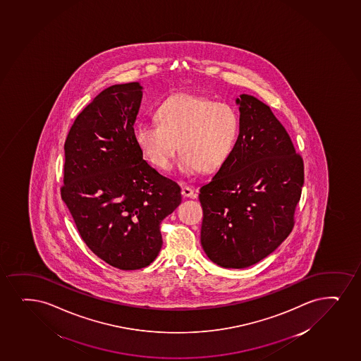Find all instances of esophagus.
<instances>
[{
    "instance_id": "obj_1",
    "label": "esophagus",
    "mask_w": 361,
    "mask_h": 361,
    "mask_svg": "<svg viewBox=\"0 0 361 361\" xmlns=\"http://www.w3.org/2000/svg\"><path fill=\"white\" fill-rule=\"evenodd\" d=\"M181 195L186 198H193L195 197V190L187 185H181Z\"/></svg>"
}]
</instances>
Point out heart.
<instances>
[{
  "label": "heart",
  "instance_id": "b5f03b06",
  "mask_svg": "<svg viewBox=\"0 0 361 361\" xmlns=\"http://www.w3.org/2000/svg\"><path fill=\"white\" fill-rule=\"evenodd\" d=\"M158 123L137 122L134 139L145 158L168 170L178 149V169L187 176L215 171L227 161L237 140V114L225 102L193 94H178L161 102Z\"/></svg>",
  "mask_w": 361,
  "mask_h": 361
}]
</instances>
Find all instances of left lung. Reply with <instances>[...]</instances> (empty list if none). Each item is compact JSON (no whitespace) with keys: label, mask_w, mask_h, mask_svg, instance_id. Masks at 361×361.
Wrapping results in <instances>:
<instances>
[{"label":"left lung","mask_w":361,"mask_h":361,"mask_svg":"<svg viewBox=\"0 0 361 361\" xmlns=\"http://www.w3.org/2000/svg\"><path fill=\"white\" fill-rule=\"evenodd\" d=\"M239 136L227 161L200 187V243L224 268H246L288 238L305 181L303 161L264 102L235 99Z\"/></svg>","instance_id":"8db88e82"}]
</instances>
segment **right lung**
Returning a JSON list of instances; mask_svg holds the SVG:
<instances>
[{
  "label": "right lung",
  "mask_w": 361,
  "mask_h": 361,
  "mask_svg": "<svg viewBox=\"0 0 361 361\" xmlns=\"http://www.w3.org/2000/svg\"><path fill=\"white\" fill-rule=\"evenodd\" d=\"M142 85H111L77 116L65 141L61 198L83 242L112 267H147L161 220L181 203L178 183L144 161L134 139Z\"/></svg>",
  "instance_id": "add662e5"
}]
</instances>
